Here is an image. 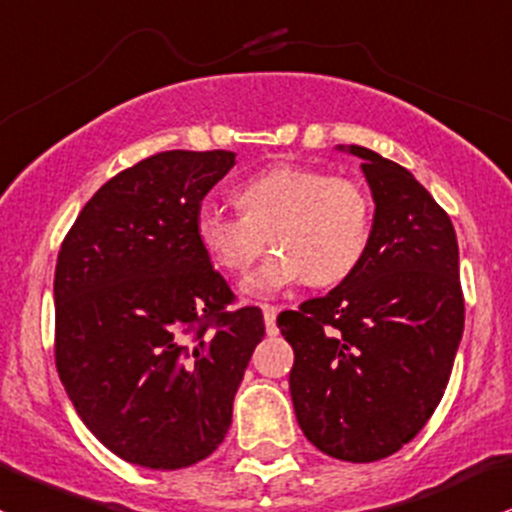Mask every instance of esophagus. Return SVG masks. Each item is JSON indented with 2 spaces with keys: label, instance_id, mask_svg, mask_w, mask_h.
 I'll return each mask as SVG.
<instances>
[{
  "label": "esophagus",
  "instance_id": "1",
  "mask_svg": "<svg viewBox=\"0 0 512 512\" xmlns=\"http://www.w3.org/2000/svg\"><path fill=\"white\" fill-rule=\"evenodd\" d=\"M262 314H265L267 336H277V306L265 304V306H262Z\"/></svg>",
  "mask_w": 512,
  "mask_h": 512
}]
</instances>
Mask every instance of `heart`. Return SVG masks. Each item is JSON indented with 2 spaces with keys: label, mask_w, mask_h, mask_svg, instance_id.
Here are the masks:
<instances>
[{
  "label": "heart",
  "mask_w": 512,
  "mask_h": 512,
  "mask_svg": "<svg viewBox=\"0 0 512 512\" xmlns=\"http://www.w3.org/2000/svg\"><path fill=\"white\" fill-rule=\"evenodd\" d=\"M240 215L203 206L196 238L215 267L247 274L265 252L274 255L245 284L252 297H274L289 284H336L363 265L375 235L368 188L348 176L309 166H272L233 191Z\"/></svg>",
  "instance_id": "1"
}]
</instances>
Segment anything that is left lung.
<instances>
[{
	"mask_svg": "<svg viewBox=\"0 0 512 512\" xmlns=\"http://www.w3.org/2000/svg\"><path fill=\"white\" fill-rule=\"evenodd\" d=\"M375 201L368 257L326 297L282 311L306 439L353 464L385 459L429 422L464 333L454 225L395 161L351 144Z\"/></svg>",
	"mask_w": 512,
	"mask_h": 512,
	"instance_id": "1",
	"label": "left lung"
}]
</instances>
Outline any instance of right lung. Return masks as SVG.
I'll list each match as a JSON object with an SVG mask.
<instances>
[{"label": "right lung", "mask_w": 512, "mask_h": 512, "mask_svg": "<svg viewBox=\"0 0 512 512\" xmlns=\"http://www.w3.org/2000/svg\"><path fill=\"white\" fill-rule=\"evenodd\" d=\"M235 154L159 152L112 176L63 238L53 279L56 368L85 427L154 471L218 449L265 338L196 238Z\"/></svg>", "instance_id": "obj_1"}]
</instances>
